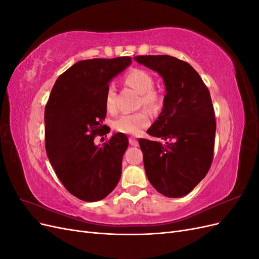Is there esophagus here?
I'll return each mask as SVG.
<instances>
[{
  "label": "esophagus",
  "instance_id": "obj_1",
  "mask_svg": "<svg viewBox=\"0 0 259 259\" xmlns=\"http://www.w3.org/2000/svg\"><path fill=\"white\" fill-rule=\"evenodd\" d=\"M130 144H131V146H134V147H137L138 146V142H137V139L136 138H134V137H130Z\"/></svg>",
  "mask_w": 259,
  "mask_h": 259
}]
</instances>
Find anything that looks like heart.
<instances>
[{
    "instance_id": "1",
    "label": "heart",
    "mask_w": 259,
    "mask_h": 259,
    "mask_svg": "<svg viewBox=\"0 0 259 259\" xmlns=\"http://www.w3.org/2000/svg\"><path fill=\"white\" fill-rule=\"evenodd\" d=\"M125 82L131 88L142 94L140 104L155 109L161 106L163 98L159 92L153 90V76L144 69L135 68L125 75ZM106 108L109 111L115 110V89L114 86H108L105 95ZM150 122V115L146 110H140L132 113H123L116 117L113 122L115 131L123 134L137 135L142 130L147 127Z\"/></svg>"
}]
</instances>
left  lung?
I'll return each mask as SVG.
<instances>
[{"label":"left lung","mask_w":259,"mask_h":259,"mask_svg":"<svg viewBox=\"0 0 259 259\" xmlns=\"http://www.w3.org/2000/svg\"><path fill=\"white\" fill-rule=\"evenodd\" d=\"M134 59L158 72L166 90L162 112L147 131L160 140H138L147 177L165 197H184L206 176L213 161L216 121L208 89L178 58L150 55Z\"/></svg>","instance_id":"8db88e82"}]
</instances>
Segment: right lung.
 Listing matches in <instances>:
<instances>
[{"label": "right lung", "instance_id": "obj_1", "mask_svg": "<svg viewBox=\"0 0 259 259\" xmlns=\"http://www.w3.org/2000/svg\"><path fill=\"white\" fill-rule=\"evenodd\" d=\"M131 64V57L77 61L59 75L45 106L46 153L61 184L80 200H103L120 180L127 137L114 134L101 147L94 138L105 135L109 82Z\"/></svg>", "mask_w": 259, "mask_h": 259}]
</instances>
